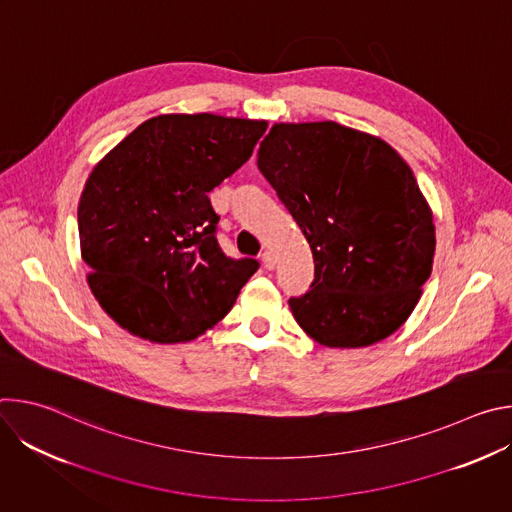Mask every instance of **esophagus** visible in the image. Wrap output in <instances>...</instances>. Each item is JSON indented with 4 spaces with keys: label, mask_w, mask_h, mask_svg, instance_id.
<instances>
[{
    "label": "esophagus",
    "mask_w": 512,
    "mask_h": 512,
    "mask_svg": "<svg viewBox=\"0 0 512 512\" xmlns=\"http://www.w3.org/2000/svg\"><path fill=\"white\" fill-rule=\"evenodd\" d=\"M261 261H263V267H265V269H273V267H275V257H273L271 251H265V253L261 255Z\"/></svg>",
    "instance_id": "34e87169"
}]
</instances>
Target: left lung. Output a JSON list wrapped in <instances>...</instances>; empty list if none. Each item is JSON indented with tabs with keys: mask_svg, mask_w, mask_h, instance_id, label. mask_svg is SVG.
<instances>
[{
	"mask_svg": "<svg viewBox=\"0 0 512 512\" xmlns=\"http://www.w3.org/2000/svg\"><path fill=\"white\" fill-rule=\"evenodd\" d=\"M257 166L300 225L314 281L289 298L330 348L371 346L413 312L431 275L435 227L407 162L375 135L334 121L275 123Z\"/></svg>",
	"mask_w": 512,
	"mask_h": 512,
	"instance_id": "left-lung-1",
	"label": "left lung"
}]
</instances>
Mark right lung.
I'll return each instance as SVG.
<instances>
[{"label":"right lung","instance_id":"1","mask_svg":"<svg viewBox=\"0 0 512 512\" xmlns=\"http://www.w3.org/2000/svg\"><path fill=\"white\" fill-rule=\"evenodd\" d=\"M265 129L212 113L158 115L93 168L79 202L81 255L93 296L123 330L188 342L231 312L259 263L223 253L208 192L251 158Z\"/></svg>","mask_w":512,"mask_h":512}]
</instances>
